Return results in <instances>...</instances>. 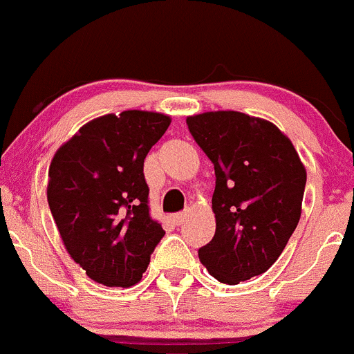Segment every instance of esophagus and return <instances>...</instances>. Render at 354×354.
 <instances>
[{
    "mask_svg": "<svg viewBox=\"0 0 354 354\" xmlns=\"http://www.w3.org/2000/svg\"><path fill=\"white\" fill-rule=\"evenodd\" d=\"M172 220H174V223H176V225H180L182 221L185 220V213H176L172 216Z\"/></svg>",
    "mask_w": 354,
    "mask_h": 354,
    "instance_id": "1",
    "label": "esophagus"
}]
</instances>
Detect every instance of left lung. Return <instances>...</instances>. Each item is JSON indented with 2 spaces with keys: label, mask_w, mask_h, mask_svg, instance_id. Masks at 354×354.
Listing matches in <instances>:
<instances>
[{
  "label": "left lung",
  "mask_w": 354,
  "mask_h": 354,
  "mask_svg": "<svg viewBox=\"0 0 354 354\" xmlns=\"http://www.w3.org/2000/svg\"><path fill=\"white\" fill-rule=\"evenodd\" d=\"M196 143L214 165L216 232L199 261L220 283L268 271L301 216L307 170L278 126L236 111L189 115Z\"/></svg>",
  "instance_id": "left-lung-1"
}]
</instances>
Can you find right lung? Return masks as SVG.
<instances>
[{
	"instance_id": "add662e5",
	"label": "right lung",
	"mask_w": 354,
	"mask_h": 354,
	"mask_svg": "<svg viewBox=\"0 0 354 354\" xmlns=\"http://www.w3.org/2000/svg\"><path fill=\"white\" fill-rule=\"evenodd\" d=\"M170 122L150 111L102 115L54 153L47 203L69 257L95 283H140L165 235L150 218L143 163Z\"/></svg>"
}]
</instances>
